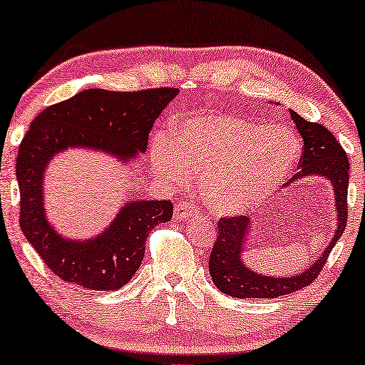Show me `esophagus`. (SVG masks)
Listing matches in <instances>:
<instances>
[{"mask_svg": "<svg viewBox=\"0 0 365 365\" xmlns=\"http://www.w3.org/2000/svg\"><path fill=\"white\" fill-rule=\"evenodd\" d=\"M194 214H199V207L194 206L192 202L189 201H182L176 206V211H174V217L176 219H184V217H191Z\"/></svg>", "mask_w": 365, "mask_h": 365, "instance_id": "esophagus-1", "label": "esophagus"}]
</instances>
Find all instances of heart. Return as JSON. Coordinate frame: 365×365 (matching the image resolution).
Instances as JSON below:
<instances>
[{"instance_id":"obj_1","label":"heart","mask_w":365,"mask_h":365,"mask_svg":"<svg viewBox=\"0 0 365 365\" xmlns=\"http://www.w3.org/2000/svg\"><path fill=\"white\" fill-rule=\"evenodd\" d=\"M299 161L297 138L239 114L189 116L151 143L158 176L187 186L202 179L204 197L219 216H241L262 206Z\"/></svg>"}]
</instances>
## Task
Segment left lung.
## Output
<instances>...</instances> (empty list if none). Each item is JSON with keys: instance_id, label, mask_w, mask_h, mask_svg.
Wrapping results in <instances>:
<instances>
[{"instance_id": "1", "label": "left lung", "mask_w": 365, "mask_h": 365, "mask_svg": "<svg viewBox=\"0 0 365 365\" xmlns=\"http://www.w3.org/2000/svg\"><path fill=\"white\" fill-rule=\"evenodd\" d=\"M304 148L299 163V173L291 181L309 174H319L334 184V201L337 211V231L326 251L306 271L291 277H269L256 274L244 266L241 254L247 241L251 224L247 216H222L217 221V237L209 256V272L219 291L239 299H272L296 292L316 281L324 264L327 262L332 247L346 231L347 224V187H349V158L334 134L319 123H311L291 111Z\"/></svg>"}]
</instances>
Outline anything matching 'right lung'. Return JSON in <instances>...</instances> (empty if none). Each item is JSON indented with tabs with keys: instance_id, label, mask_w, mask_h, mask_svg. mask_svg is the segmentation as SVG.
<instances>
[{
	"instance_id": "1",
	"label": "right lung",
	"mask_w": 365,
	"mask_h": 365,
	"mask_svg": "<svg viewBox=\"0 0 365 365\" xmlns=\"http://www.w3.org/2000/svg\"><path fill=\"white\" fill-rule=\"evenodd\" d=\"M178 93L176 88L86 89L34 118L16 158L19 226L54 276L91 291L121 289L141 266L149 232L173 219V202H128L101 236L68 241L46 221V164L71 146L101 149L124 159L144 153L154 121Z\"/></svg>"
}]
</instances>
